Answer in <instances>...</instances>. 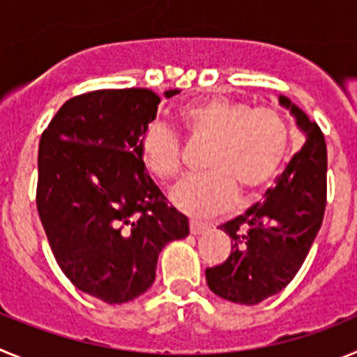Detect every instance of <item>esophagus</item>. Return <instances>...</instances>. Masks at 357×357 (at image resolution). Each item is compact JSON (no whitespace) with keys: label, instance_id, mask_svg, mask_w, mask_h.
<instances>
[{"label":"esophagus","instance_id":"obj_1","mask_svg":"<svg viewBox=\"0 0 357 357\" xmlns=\"http://www.w3.org/2000/svg\"><path fill=\"white\" fill-rule=\"evenodd\" d=\"M189 230H191V234H202V232H206L207 230V225L206 223H200V222H195V220H191L189 222Z\"/></svg>","mask_w":357,"mask_h":357}]
</instances>
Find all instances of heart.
Here are the masks:
<instances>
[{
	"label": "heart",
	"instance_id": "1",
	"mask_svg": "<svg viewBox=\"0 0 357 357\" xmlns=\"http://www.w3.org/2000/svg\"><path fill=\"white\" fill-rule=\"evenodd\" d=\"M176 119L193 143L209 144L206 175L172 191L173 206L197 218L222 213L236 200L263 193L279 173L289 146V125L272 109H252L227 98H207L178 110ZM143 166L160 182L182 172L181 141L164 123H151L139 139Z\"/></svg>",
	"mask_w": 357,
	"mask_h": 357
}]
</instances>
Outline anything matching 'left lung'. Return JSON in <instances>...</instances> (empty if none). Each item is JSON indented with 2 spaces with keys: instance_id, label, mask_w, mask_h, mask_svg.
Wrapping results in <instances>:
<instances>
[{
  "instance_id": "left-lung-1",
  "label": "left lung",
  "mask_w": 357,
  "mask_h": 357,
  "mask_svg": "<svg viewBox=\"0 0 357 357\" xmlns=\"http://www.w3.org/2000/svg\"><path fill=\"white\" fill-rule=\"evenodd\" d=\"M304 144L277 185L241 216L220 229L232 239L225 263L207 268L211 291L236 304L254 305L286 288L301 270L324 220L327 198V146L317 123L289 98L279 96Z\"/></svg>"
}]
</instances>
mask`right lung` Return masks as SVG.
Segmentation results:
<instances>
[{
    "mask_svg": "<svg viewBox=\"0 0 357 357\" xmlns=\"http://www.w3.org/2000/svg\"><path fill=\"white\" fill-rule=\"evenodd\" d=\"M159 103L135 87L80 94L40 137L37 211L50 247L73 284L107 304L143 295L160 250L189 234L188 218L168 206L139 155Z\"/></svg>",
    "mask_w": 357,
    "mask_h": 357,
    "instance_id": "obj_1",
    "label": "right lung"
}]
</instances>
